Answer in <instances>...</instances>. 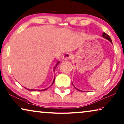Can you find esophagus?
I'll return each mask as SVG.
<instances>
[{
  "label": "esophagus",
  "mask_w": 124,
  "mask_h": 124,
  "mask_svg": "<svg viewBox=\"0 0 124 124\" xmlns=\"http://www.w3.org/2000/svg\"><path fill=\"white\" fill-rule=\"evenodd\" d=\"M72 57V54L71 53H66V54L63 56L62 59L63 60L68 61V60H70Z\"/></svg>",
  "instance_id": "1"
}]
</instances>
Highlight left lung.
<instances>
[{
	"label": "left lung",
	"instance_id": "8db88e82",
	"mask_svg": "<svg viewBox=\"0 0 124 124\" xmlns=\"http://www.w3.org/2000/svg\"><path fill=\"white\" fill-rule=\"evenodd\" d=\"M102 37L105 38V39H108V40H109V41L111 42V43L112 44L111 39L110 37L109 36H108V34H106V33H105V32L103 33V34H102ZM76 89H77V90H79L78 89H77V88H76Z\"/></svg>",
	"mask_w": 124,
	"mask_h": 124
}]
</instances>
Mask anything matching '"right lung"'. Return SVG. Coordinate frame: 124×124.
<instances>
[{"mask_svg": "<svg viewBox=\"0 0 124 124\" xmlns=\"http://www.w3.org/2000/svg\"><path fill=\"white\" fill-rule=\"evenodd\" d=\"M59 63H60V62H57V63L56 64V66H55L54 67V70H55V69H56V67L57 66V65H58V64H59ZM54 80L55 79L54 78V80H53V82H52V85H53V83H54ZM47 88H45V89H44V90H37V91H44V90H46L47 89ZM28 90H29V91H37V90H33V89H27Z\"/></svg>", "mask_w": 124, "mask_h": 124, "instance_id": "add662e5", "label": "right lung"}]
</instances>
